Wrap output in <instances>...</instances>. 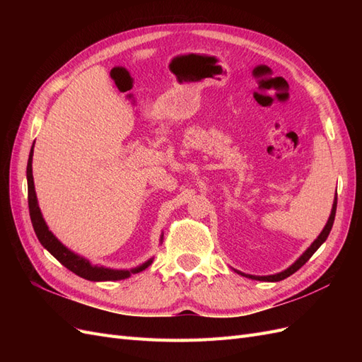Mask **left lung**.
I'll list each match as a JSON object with an SVG mask.
<instances>
[{
	"label": "left lung",
	"mask_w": 362,
	"mask_h": 362,
	"mask_svg": "<svg viewBox=\"0 0 362 362\" xmlns=\"http://www.w3.org/2000/svg\"><path fill=\"white\" fill-rule=\"evenodd\" d=\"M335 211H337V192H335V198H334V204H332V210H331V214H329V218H327V222H326V225H325V228L322 229V233L319 234V237H317L314 242L311 243V246L306 249L303 254L296 259L293 264L290 266V267H287L286 270H282V272H279V273H275V275H267V276H257V275H247V273H243V272H240V270H235L234 269V272L235 273H238V275H242V276H245V278H249V279H255V281H266V282H278V281H282V279H286V278H288L290 275H293L294 272H298L306 261H308L313 255H314V252L319 249L325 242H326V238H327V235H329V233H331V229H332V225H334V218H335Z\"/></svg>",
	"instance_id": "left-lung-1"
}]
</instances>
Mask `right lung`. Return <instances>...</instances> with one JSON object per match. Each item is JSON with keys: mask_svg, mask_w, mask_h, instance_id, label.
Wrapping results in <instances>:
<instances>
[{"mask_svg": "<svg viewBox=\"0 0 362 362\" xmlns=\"http://www.w3.org/2000/svg\"><path fill=\"white\" fill-rule=\"evenodd\" d=\"M33 151H35V144H33V146H31L28 163H27L30 217H31V223H33V228H35V233L39 238L40 245L45 247L54 258H57L64 267L74 272L75 275H78L87 281H93V282L127 279L131 275H134V273L145 270L152 264L154 258H149L148 261L144 262V264H140V266H137L134 269H129V270H127V269L117 270V269H108L104 266H93L89 259L78 255V254H75V252H72L71 249L64 246L60 240L49 231L45 218H43V216L40 213V208L37 204V196H36V190H35V181H33ZM160 242H163V234L160 237Z\"/></svg>", "mask_w": 362, "mask_h": 362, "instance_id": "right-lung-1", "label": "right lung"}]
</instances>
